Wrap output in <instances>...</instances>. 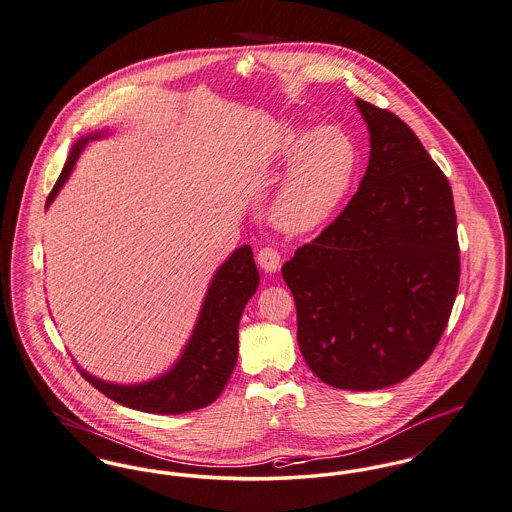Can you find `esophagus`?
<instances>
[{
    "mask_svg": "<svg viewBox=\"0 0 512 512\" xmlns=\"http://www.w3.org/2000/svg\"><path fill=\"white\" fill-rule=\"evenodd\" d=\"M256 258H258V264H260V268H262L264 272H279V268H281V256H279V252H277L275 248H272V246L260 248Z\"/></svg>",
    "mask_w": 512,
    "mask_h": 512,
    "instance_id": "34e87169",
    "label": "esophagus"
}]
</instances>
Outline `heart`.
Here are the masks:
<instances>
[{"label":"heart","mask_w":512,"mask_h":512,"mask_svg":"<svg viewBox=\"0 0 512 512\" xmlns=\"http://www.w3.org/2000/svg\"><path fill=\"white\" fill-rule=\"evenodd\" d=\"M272 157L285 172L273 192L270 219L291 235L322 227L347 198L359 163L357 145L338 126L307 132L283 124L272 139Z\"/></svg>","instance_id":"1"}]
</instances>
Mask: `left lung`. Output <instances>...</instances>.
Instances as JSON below:
<instances>
[{
	"mask_svg": "<svg viewBox=\"0 0 512 512\" xmlns=\"http://www.w3.org/2000/svg\"><path fill=\"white\" fill-rule=\"evenodd\" d=\"M371 157L357 194L283 264L310 371L353 392L415 373L448 324L460 281L452 190L396 114L355 101Z\"/></svg>",
	"mask_w": 512,
	"mask_h": 512,
	"instance_id": "obj_1",
	"label": "left lung"
}]
</instances>
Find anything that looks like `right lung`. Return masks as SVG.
I'll list each match as a JSON object with an SVG mask.
<instances>
[{
	"label": "right lung",
	"mask_w": 512,
	"mask_h": 512,
	"mask_svg": "<svg viewBox=\"0 0 512 512\" xmlns=\"http://www.w3.org/2000/svg\"><path fill=\"white\" fill-rule=\"evenodd\" d=\"M104 136V132H95L73 143L64 171L46 200V207L54 202L62 186L68 182L85 145ZM258 283L260 273L254 264L252 248L244 244L213 275L205 291L194 332L178 361L167 373L153 380L139 384H114L89 375L79 365L77 369L106 398L126 408L167 415L205 408L219 398L237 365L240 316L250 297L256 293Z\"/></svg>",
	"instance_id": "obj_1"
}]
</instances>
